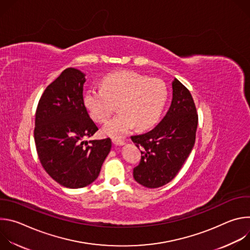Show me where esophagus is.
<instances>
[{
    "mask_svg": "<svg viewBox=\"0 0 250 250\" xmlns=\"http://www.w3.org/2000/svg\"><path fill=\"white\" fill-rule=\"evenodd\" d=\"M113 144L117 146H124L125 145V142L122 139H118V138H113Z\"/></svg>",
    "mask_w": 250,
    "mask_h": 250,
    "instance_id": "obj_1",
    "label": "esophagus"
}]
</instances>
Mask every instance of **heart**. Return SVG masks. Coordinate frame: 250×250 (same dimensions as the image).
I'll use <instances>...</instances> for the list:
<instances>
[{
	"label": "heart",
	"instance_id": "b5f03b06",
	"mask_svg": "<svg viewBox=\"0 0 250 250\" xmlns=\"http://www.w3.org/2000/svg\"><path fill=\"white\" fill-rule=\"evenodd\" d=\"M168 90L158 79L134 71H118L104 77L102 88H90L84 95V104L89 115L104 123L119 104V115L103 127V132L112 137H122L134 125L146 129L159 120L167 102Z\"/></svg>",
	"mask_w": 250,
	"mask_h": 250
}]
</instances>
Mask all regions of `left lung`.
Returning <instances> with one entry per match:
<instances>
[{
  "label": "left lung",
  "instance_id": "obj_1",
  "mask_svg": "<svg viewBox=\"0 0 250 250\" xmlns=\"http://www.w3.org/2000/svg\"><path fill=\"white\" fill-rule=\"evenodd\" d=\"M172 90L171 105L162 121L150 131L131 136L142 148L133 178L147 188H158L174 179L195 145L198 115L192 95L176 78Z\"/></svg>",
  "mask_w": 250,
  "mask_h": 250
}]
</instances>
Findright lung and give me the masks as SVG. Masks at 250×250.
Segmentation results:
<instances>
[{
  "label": "right lung",
  "mask_w": 250,
  "mask_h": 250,
  "mask_svg": "<svg viewBox=\"0 0 250 250\" xmlns=\"http://www.w3.org/2000/svg\"><path fill=\"white\" fill-rule=\"evenodd\" d=\"M85 74L67 68L43 92L35 113L34 141L41 163L60 185L78 189L93 183L112 140H85L98 130L84 104Z\"/></svg>",
  "instance_id": "add662e5"
}]
</instances>
